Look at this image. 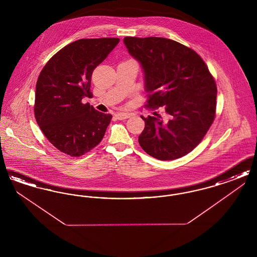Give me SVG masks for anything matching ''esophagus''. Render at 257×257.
I'll return each mask as SVG.
<instances>
[{
	"instance_id": "esophagus-1",
	"label": "esophagus",
	"mask_w": 257,
	"mask_h": 257,
	"mask_svg": "<svg viewBox=\"0 0 257 257\" xmlns=\"http://www.w3.org/2000/svg\"><path fill=\"white\" fill-rule=\"evenodd\" d=\"M114 115H115L116 119H118V120H123V119L130 117V114L126 113V112H116Z\"/></svg>"
}]
</instances>
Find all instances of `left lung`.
<instances>
[{
  "label": "left lung",
  "mask_w": 257,
  "mask_h": 257,
  "mask_svg": "<svg viewBox=\"0 0 257 257\" xmlns=\"http://www.w3.org/2000/svg\"><path fill=\"white\" fill-rule=\"evenodd\" d=\"M123 42L140 62L148 93L147 107L164 110L143 117L139 143L148 155L178 159L201 142L214 121L217 86L205 62L194 50L164 37H127Z\"/></svg>",
  "instance_id": "obj_1"
}]
</instances>
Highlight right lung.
Segmentation results:
<instances>
[{
	"label": "right lung",
	"instance_id": "obj_1",
	"mask_svg": "<svg viewBox=\"0 0 257 257\" xmlns=\"http://www.w3.org/2000/svg\"><path fill=\"white\" fill-rule=\"evenodd\" d=\"M119 38L79 39L54 55L37 79L35 115L50 143L72 157L84 155L102 141L111 114L95 110L91 75L118 44Z\"/></svg>",
	"mask_w": 257,
	"mask_h": 257
}]
</instances>
